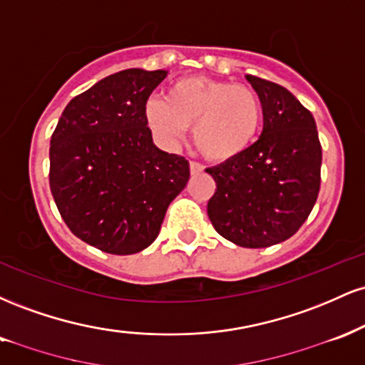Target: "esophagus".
<instances>
[{
  "label": "esophagus",
  "instance_id": "esophagus-1",
  "mask_svg": "<svg viewBox=\"0 0 365 365\" xmlns=\"http://www.w3.org/2000/svg\"><path fill=\"white\" fill-rule=\"evenodd\" d=\"M202 171H204V166L200 165V163H197V161H190V173H192V175L202 173Z\"/></svg>",
  "mask_w": 365,
  "mask_h": 365
}]
</instances>
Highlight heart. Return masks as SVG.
<instances>
[{
	"label": "heart",
	"instance_id": "b5f03b06",
	"mask_svg": "<svg viewBox=\"0 0 365 365\" xmlns=\"http://www.w3.org/2000/svg\"><path fill=\"white\" fill-rule=\"evenodd\" d=\"M145 121L168 144L178 142L194 124L197 149L211 161L225 163L242 156L257 139L262 103L245 83L194 75L171 83L165 101L150 99Z\"/></svg>",
	"mask_w": 365,
	"mask_h": 365
}]
</instances>
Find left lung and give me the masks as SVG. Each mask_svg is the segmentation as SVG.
Here are the masks:
<instances>
[{
    "mask_svg": "<svg viewBox=\"0 0 365 365\" xmlns=\"http://www.w3.org/2000/svg\"><path fill=\"white\" fill-rule=\"evenodd\" d=\"M262 103L264 127L242 156L207 168L215 195L207 216L221 237L247 249L295 235L321 187L322 149L312 113L278 83L247 75Z\"/></svg>",
    "mask_w": 365,
    "mask_h": 365,
    "instance_id": "8db88e82",
    "label": "left lung"
}]
</instances>
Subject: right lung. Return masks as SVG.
<instances>
[{
	"label": "right lung",
	"mask_w": 365,
	"mask_h": 365,
	"mask_svg": "<svg viewBox=\"0 0 365 365\" xmlns=\"http://www.w3.org/2000/svg\"><path fill=\"white\" fill-rule=\"evenodd\" d=\"M165 70L130 68L66 104L51 135L49 187L70 232L115 255L156 240L171 200L190 177L188 161L153 144L145 104Z\"/></svg>",
	"instance_id": "add662e5"
}]
</instances>
